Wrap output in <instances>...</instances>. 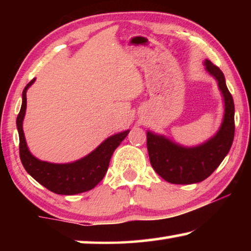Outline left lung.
Here are the masks:
<instances>
[{"label":"left lung","instance_id":"obj_1","mask_svg":"<svg viewBox=\"0 0 251 251\" xmlns=\"http://www.w3.org/2000/svg\"><path fill=\"white\" fill-rule=\"evenodd\" d=\"M205 68L218 81L225 100V114L216 136L197 147H183L166 137L147 132V151L155 173L171 184H194L208 178L227 155L234 139V101L219 67L210 60Z\"/></svg>","mask_w":251,"mask_h":251}]
</instances>
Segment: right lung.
<instances>
[{
  "label": "right lung",
  "instance_id": "right-lung-1",
  "mask_svg": "<svg viewBox=\"0 0 251 251\" xmlns=\"http://www.w3.org/2000/svg\"><path fill=\"white\" fill-rule=\"evenodd\" d=\"M34 81L35 78H33L24 89L22 108L17 116V128L19 132V155L24 168L34 179L56 194L73 195L92 190L104 178L113 152L126 138L129 130L109 137L94 152L73 163L56 164L40 161L34 157L27 149L23 130V120L27 105L26 91L34 83Z\"/></svg>",
  "mask_w": 251,
  "mask_h": 251
}]
</instances>
